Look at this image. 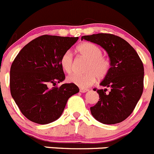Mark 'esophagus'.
Wrapping results in <instances>:
<instances>
[{
	"label": "esophagus",
	"instance_id": "34e87169",
	"mask_svg": "<svg viewBox=\"0 0 154 154\" xmlns=\"http://www.w3.org/2000/svg\"><path fill=\"white\" fill-rule=\"evenodd\" d=\"M88 89H85V88H80V90H79V91L81 92V93H86V92L88 91Z\"/></svg>",
	"mask_w": 154,
	"mask_h": 154
}]
</instances>
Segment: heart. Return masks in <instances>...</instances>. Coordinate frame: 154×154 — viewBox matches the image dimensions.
<instances>
[{"label":"heart","instance_id":"1","mask_svg":"<svg viewBox=\"0 0 154 154\" xmlns=\"http://www.w3.org/2000/svg\"><path fill=\"white\" fill-rule=\"evenodd\" d=\"M77 52L82 56L88 60L85 66L87 72L84 74L75 73L69 75L67 81L82 88H87L99 79H104L109 74L111 62L108 57L102 55V50L96 44L90 42H83L76 48ZM60 64L63 70L66 73H71L73 70V56L70 51H66L60 59Z\"/></svg>","mask_w":154,"mask_h":154}]
</instances>
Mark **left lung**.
I'll return each instance as SVG.
<instances>
[{
	"label": "left lung",
	"instance_id": "8db88e82",
	"mask_svg": "<svg viewBox=\"0 0 154 154\" xmlns=\"http://www.w3.org/2000/svg\"><path fill=\"white\" fill-rule=\"evenodd\" d=\"M85 40L99 44L107 51L111 62L108 75L100 83L110 88L93 90L99 101L90 107L93 116L103 124L114 125L126 119L134 111L144 88V66L136 50L126 41L107 33L84 35Z\"/></svg>",
	"mask_w": 154,
	"mask_h": 154
}]
</instances>
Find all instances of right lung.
Returning a JSON list of instances; mask_svg holds the SVG:
<instances>
[{
  "instance_id": "right-lung-1",
  "label": "right lung",
  "mask_w": 154,
  "mask_h": 154,
  "mask_svg": "<svg viewBox=\"0 0 154 154\" xmlns=\"http://www.w3.org/2000/svg\"><path fill=\"white\" fill-rule=\"evenodd\" d=\"M78 39L44 35L28 43L15 57L10 68L11 95L30 121L40 125L55 121L68 99L79 92L72 83L50 88L65 79L60 59Z\"/></svg>"
}]
</instances>
